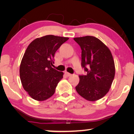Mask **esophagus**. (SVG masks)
<instances>
[{"instance_id": "obj_1", "label": "esophagus", "mask_w": 134, "mask_h": 134, "mask_svg": "<svg viewBox=\"0 0 134 134\" xmlns=\"http://www.w3.org/2000/svg\"><path fill=\"white\" fill-rule=\"evenodd\" d=\"M65 75H66V76L67 77H69V76H71V74H70V73H69V72H65Z\"/></svg>"}]
</instances>
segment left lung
<instances>
[{
    "instance_id": "obj_1",
    "label": "left lung",
    "mask_w": 134,
    "mask_h": 134,
    "mask_svg": "<svg viewBox=\"0 0 134 134\" xmlns=\"http://www.w3.org/2000/svg\"><path fill=\"white\" fill-rule=\"evenodd\" d=\"M82 50V66L87 75L79 76L76 87L79 94L90 101L100 99L109 92L115 77L112 54L102 42L94 36L74 38Z\"/></svg>"
}]
</instances>
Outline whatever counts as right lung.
<instances>
[{
	"instance_id": "1",
	"label": "right lung",
	"mask_w": 134,
	"mask_h": 134,
	"mask_svg": "<svg viewBox=\"0 0 134 134\" xmlns=\"http://www.w3.org/2000/svg\"><path fill=\"white\" fill-rule=\"evenodd\" d=\"M68 38L46 35L36 38L28 46L21 60L20 79L24 89L38 101L51 98L63 72L52 68L55 53Z\"/></svg>"
}]
</instances>
